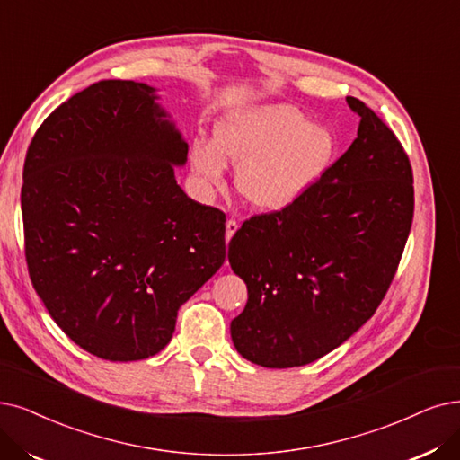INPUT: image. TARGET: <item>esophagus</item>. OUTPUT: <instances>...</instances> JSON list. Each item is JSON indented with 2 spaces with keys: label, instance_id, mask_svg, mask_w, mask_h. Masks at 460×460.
I'll use <instances>...</instances> for the list:
<instances>
[{
  "label": "esophagus",
  "instance_id": "obj_1",
  "mask_svg": "<svg viewBox=\"0 0 460 460\" xmlns=\"http://www.w3.org/2000/svg\"><path fill=\"white\" fill-rule=\"evenodd\" d=\"M237 228H240V225H237V220H234V218L226 220V243L232 240V235L235 234Z\"/></svg>",
  "mask_w": 460,
  "mask_h": 460
}]
</instances>
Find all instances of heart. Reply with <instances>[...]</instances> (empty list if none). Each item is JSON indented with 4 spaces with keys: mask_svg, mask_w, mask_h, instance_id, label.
<instances>
[{
    "mask_svg": "<svg viewBox=\"0 0 460 460\" xmlns=\"http://www.w3.org/2000/svg\"><path fill=\"white\" fill-rule=\"evenodd\" d=\"M336 136L323 122H305L300 109L268 103L240 109L215 126L213 145L192 151L194 170L220 185L225 166H237L235 190L247 206L278 211L305 194L326 172Z\"/></svg>",
    "mask_w": 460,
    "mask_h": 460,
    "instance_id": "obj_1",
    "label": "heart"
}]
</instances>
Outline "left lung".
Segmentation results:
<instances>
[{
	"label": "left lung",
	"instance_id": "left-lung-1",
	"mask_svg": "<svg viewBox=\"0 0 460 460\" xmlns=\"http://www.w3.org/2000/svg\"><path fill=\"white\" fill-rule=\"evenodd\" d=\"M357 139L281 211L234 234L228 261L249 300L230 324L243 358L294 368L334 351L368 321L394 278L413 220L403 146L364 102Z\"/></svg>",
	"mask_w": 460,
	"mask_h": 460
}]
</instances>
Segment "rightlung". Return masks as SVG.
<instances>
[{
  "label": "right lung",
  "instance_id": "add662e5",
  "mask_svg": "<svg viewBox=\"0 0 460 460\" xmlns=\"http://www.w3.org/2000/svg\"><path fill=\"white\" fill-rule=\"evenodd\" d=\"M156 100L145 83L90 84L45 119L24 162L33 288L73 341L113 362L160 353L226 259V217L177 185L189 143Z\"/></svg>",
  "mask_w": 460,
  "mask_h": 460
}]
</instances>
